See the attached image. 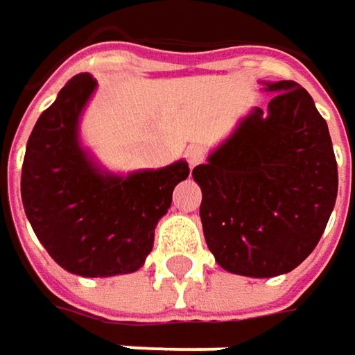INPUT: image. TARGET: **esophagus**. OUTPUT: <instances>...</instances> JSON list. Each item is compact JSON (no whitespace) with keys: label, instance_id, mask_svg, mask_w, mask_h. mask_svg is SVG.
I'll use <instances>...</instances> for the list:
<instances>
[{"label":"esophagus","instance_id":"34e87169","mask_svg":"<svg viewBox=\"0 0 355 355\" xmlns=\"http://www.w3.org/2000/svg\"><path fill=\"white\" fill-rule=\"evenodd\" d=\"M203 160H205V150H203L201 146H191V148L187 150V162H189L191 168H195V166L201 164Z\"/></svg>","mask_w":355,"mask_h":355}]
</instances>
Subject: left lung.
<instances>
[{"label":"left lung","instance_id":"obj_1","mask_svg":"<svg viewBox=\"0 0 355 355\" xmlns=\"http://www.w3.org/2000/svg\"><path fill=\"white\" fill-rule=\"evenodd\" d=\"M234 136L193 168L201 223L227 272L270 278L295 270L319 243L338 197V162L327 121L295 81L266 83Z\"/></svg>","mask_w":355,"mask_h":355}]
</instances>
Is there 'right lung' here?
Listing matches in <instances>:
<instances>
[{"mask_svg":"<svg viewBox=\"0 0 355 355\" xmlns=\"http://www.w3.org/2000/svg\"><path fill=\"white\" fill-rule=\"evenodd\" d=\"M97 81L81 73L38 117L21 164L26 217L52 260L79 276L136 272L154 243V227L189 177L178 160L130 177L101 173L79 144L77 125Z\"/></svg>","mask_w":355,"mask_h":355,"instance_id":"obj_1","label":"right lung"}]
</instances>
